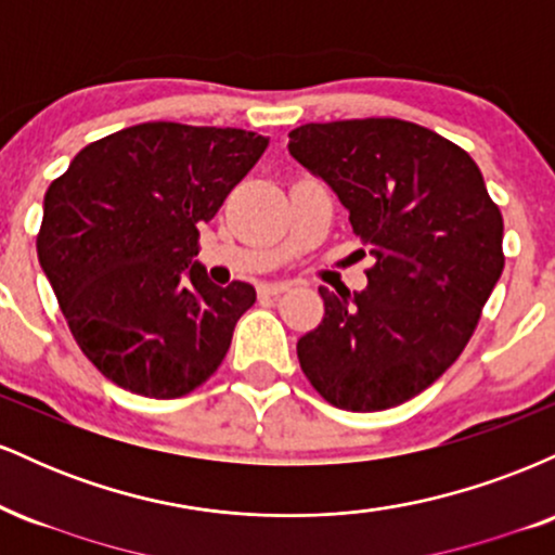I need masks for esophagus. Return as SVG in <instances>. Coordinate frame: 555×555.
<instances>
[{"label": "esophagus", "mask_w": 555, "mask_h": 555, "mask_svg": "<svg viewBox=\"0 0 555 555\" xmlns=\"http://www.w3.org/2000/svg\"><path fill=\"white\" fill-rule=\"evenodd\" d=\"M289 289V284L286 282H266V284H260V292H263V295H282V292H286Z\"/></svg>", "instance_id": "esophagus-1"}]
</instances>
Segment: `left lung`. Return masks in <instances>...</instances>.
<instances>
[{
    "label": "left lung",
    "instance_id": "8db88e82",
    "mask_svg": "<svg viewBox=\"0 0 555 555\" xmlns=\"http://www.w3.org/2000/svg\"><path fill=\"white\" fill-rule=\"evenodd\" d=\"M289 154L339 195L375 258L362 292L318 286L326 315L299 336V367L339 410L417 397L467 347L503 271V219L480 169L451 140L391 117L302 125Z\"/></svg>",
    "mask_w": 555,
    "mask_h": 555
}]
</instances>
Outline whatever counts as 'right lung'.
Segmentation results:
<instances>
[{"label": "right lung", "mask_w": 555, "mask_h": 555, "mask_svg": "<svg viewBox=\"0 0 555 555\" xmlns=\"http://www.w3.org/2000/svg\"><path fill=\"white\" fill-rule=\"evenodd\" d=\"M266 145L237 127L143 122L86 145L49 184L38 263L82 354L112 384L177 399L221 365L256 289L216 286L193 263L197 227Z\"/></svg>", "instance_id": "obj_1"}]
</instances>
